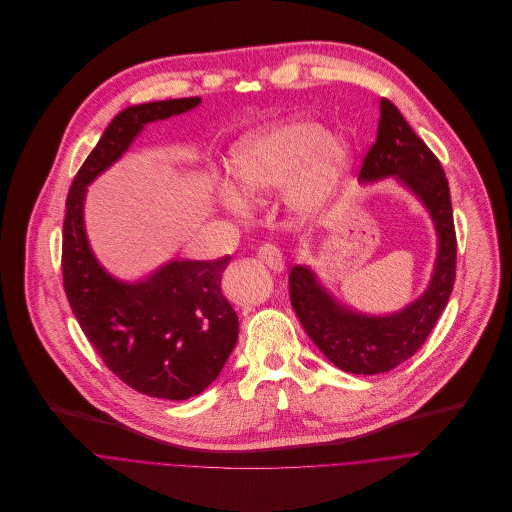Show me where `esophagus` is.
Masks as SVG:
<instances>
[{"instance_id": "34e87169", "label": "esophagus", "mask_w": 512, "mask_h": 512, "mask_svg": "<svg viewBox=\"0 0 512 512\" xmlns=\"http://www.w3.org/2000/svg\"><path fill=\"white\" fill-rule=\"evenodd\" d=\"M258 258L274 272H282L284 270V256L280 252V248L276 244H262L258 248Z\"/></svg>"}]
</instances>
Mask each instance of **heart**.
Returning <instances> with one entry per match:
<instances>
[{
  "label": "heart",
  "mask_w": 512,
  "mask_h": 512,
  "mask_svg": "<svg viewBox=\"0 0 512 512\" xmlns=\"http://www.w3.org/2000/svg\"><path fill=\"white\" fill-rule=\"evenodd\" d=\"M349 159L345 141L327 137L309 119H288L240 139L230 153V177L242 197L258 199L278 189L298 167L288 197L298 212H313L333 195ZM224 206L244 212V201L232 189L222 191Z\"/></svg>",
  "instance_id": "obj_1"
}]
</instances>
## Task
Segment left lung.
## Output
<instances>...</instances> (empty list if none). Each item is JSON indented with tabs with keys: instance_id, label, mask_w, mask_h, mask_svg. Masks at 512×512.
Returning <instances> with one entry per match:
<instances>
[{
	"instance_id": "8db88e82",
	"label": "left lung",
	"mask_w": 512,
	"mask_h": 512,
	"mask_svg": "<svg viewBox=\"0 0 512 512\" xmlns=\"http://www.w3.org/2000/svg\"><path fill=\"white\" fill-rule=\"evenodd\" d=\"M377 139L363 157L365 181L395 175L430 210L438 232V258L428 290L391 317H365L337 304L304 266L288 276L290 304L306 335L339 369L357 375L389 371L410 359L428 339L456 280V230L440 159L412 131L391 100H379Z\"/></svg>"
}]
</instances>
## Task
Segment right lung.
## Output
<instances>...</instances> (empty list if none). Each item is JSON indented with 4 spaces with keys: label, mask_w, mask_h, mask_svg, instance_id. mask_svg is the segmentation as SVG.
<instances>
[{
    "label": "right lung",
    "mask_w": 512,
    "mask_h": 512,
    "mask_svg": "<svg viewBox=\"0 0 512 512\" xmlns=\"http://www.w3.org/2000/svg\"><path fill=\"white\" fill-rule=\"evenodd\" d=\"M199 100H155L121 111L70 185L62 230L64 292L86 339L123 383L171 401L206 389L236 347L238 315L220 288L230 256L173 260L143 282H119L88 248L82 203L86 185L129 149L147 123L181 115Z\"/></svg>",
    "instance_id": "1"
}]
</instances>
